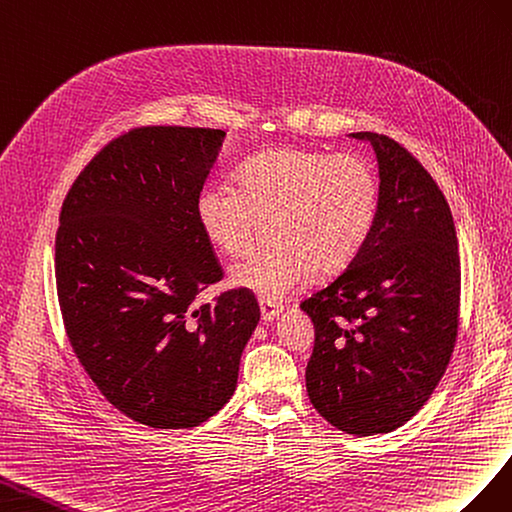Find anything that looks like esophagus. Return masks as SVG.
I'll use <instances>...</instances> for the list:
<instances>
[{
  "label": "esophagus",
  "instance_id": "esophagus-1",
  "mask_svg": "<svg viewBox=\"0 0 512 512\" xmlns=\"http://www.w3.org/2000/svg\"><path fill=\"white\" fill-rule=\"evenodd\" d=\"M259 309H261V319H264V321H272L276 315H279V313L283 311V306L261 298V300H259Z\"/></svg>",
  "mask_w": 512,
  "mask_h": 512
}]
</instances>
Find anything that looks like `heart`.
<instances>
[{
	"instance_id": "heart-1",
	"label": "heart",
	"mask_w": 512,
	"mask_h": 512,
	"mask_svg": "<svg viewBox=\"0 0 512 512\" xmlns=\"http://www.w3.org/2000/svg\"><path fill=\"white\" fill-rule=\"evenodd\" d=\"M379 212V180L362 154L279 148L248 158L238 186L208 182L195 216L208 242L229 257L255 246L261 221L274 246L231 268V281L264 300H283L321 270L337 272L369 242Z\"/></svg>"
}]
</instances>
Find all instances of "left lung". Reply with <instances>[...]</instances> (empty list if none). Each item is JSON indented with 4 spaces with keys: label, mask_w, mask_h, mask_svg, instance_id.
<instances>
[{
    "label": "left lung",
    "mask_w": 512,
    "mask_h": 512,
    "mask_svg": "<svg viewBox=\"0 0 512 512\" xmlns=\"http://www.w3.org/2000/svg\"><path fill=\"white\" fill-rule=\"evenodd\" d=\"M369 139L379 212L369 242L339 276L300 302L315 326L306 392L352 435L405 425L444 377L459 332L461 259L450 206L401 143Z\"/></svg>",
    "instance_id": "8db88e82"
}]
</instances>
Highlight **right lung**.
<instances>
[{
	"label": "right lung",
	"mask_w": 512,
	"mask_h": 512,
	"mask_svg": "<svg viewBox=\"0 0 512 512\" xmlns=\"http://www.w3.org/2000/svg\"><path fill=\"white\" fill-rule=\"evenodd\" d=\"M223 139L218 128H130L62 203L55 285L66 337L102 397L152 429L197 427L221 410L259 321L242 287L199 302L225 274L195 216Z\"/></svg>",
	"instance_id": "right-lung-1"
}]
</instances>
